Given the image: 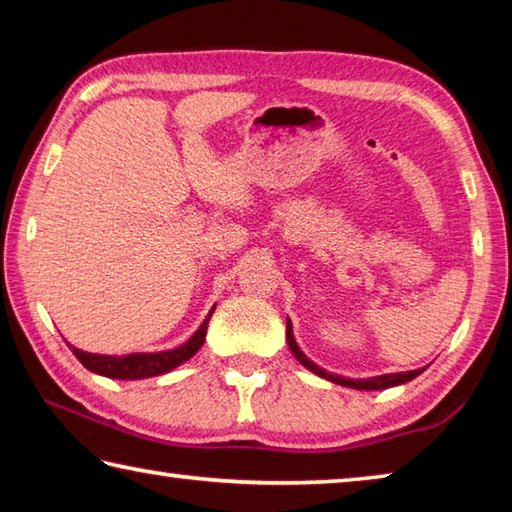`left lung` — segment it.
Segmentation results:
<instances>
[{
	"mask_svg": "<svg viewBox=\"0 0 512 512\" xmlns=\"http://www.w3.org/2000/svg\"><path fill=\"white\" fill-rule=\"evenodd\" d=\"M287 343H289V350L293 352V357H296L307 370H311L314 375L323 377L327 381H332V384L354 388V391H381V388H393V386L406 384V381H411V379L418 377L420 372H424V368H420V370H409V372H391V375H379V377H368V379H350V377L334 375V372H327L325 368L316 366V363L311 361L307 354L298 348L296 339H293V325H291L289 318H287Z\"/></svg>",
	"mask_w": 512,
	"mask_h": 512,
	"instance_id": "1",
	"label": "left lung"
}]
</instances>
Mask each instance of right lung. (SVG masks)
<instances>
[{"label":"right lung","mask_w":512,"mask_h":512,"mask_svg":"<svg viewBox=\"0 0 512 512\" xmlns=\"http://www.w3.org/2000/svg\"><path fill=\"white\" fill-rule=\"evenodd\" d=\"M214 309H216V305L210 309V314H207L201 327H198L183 345H178V348H173V350L133 352V354H121V357H117V354L83 352L79 348H74L72 343H67V345H69V350L74 352V357L79 359L90 372H97V375L110 377V379L158 377V375H164V372L178 368L180 363L189 361L198 350H201V345L205 343L207 323H210Z\"/></svg>","instance_id":"right-lung-1"}]
</instances>
